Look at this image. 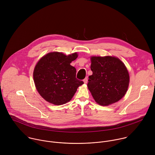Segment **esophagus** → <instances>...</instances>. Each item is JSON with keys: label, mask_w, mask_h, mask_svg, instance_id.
Masks as SVG:
<instances>
[{"label": "esophagus", "mask_w": 155, "mask_h": 155, "mask_svg": "<svg viewBox=\"0 0 155 155\" xmlns=\"http://www.w3.org/2000/svg\"><path fill=\"white\" fill-rule=\"evenodd\" d=\"M87 80H88V79H87V77H86V78L83 80L84 83H87Z\"/></svg>", "instance_id": "1"}]
</instances>
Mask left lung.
<instances>
[{
	"mask_svg": "<svg viewBox=\"0 0 155 155\" xmlns=\"http://www.w3.org/2000/svg\"><path fill=\"white\" fill-rule=\"evenodd\" d=\"M87 87L95 101L107 106L120 101L126 93L129 75L124 63L114 56H91Z\"/></svg>",
	"mask_w": 155,
	"mask_h": 155,
	"instance_id": "1",
	"label": "left lung"
}]
</instances>
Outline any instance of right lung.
Wrapping results in <instances>:
<instances>
[{
	"mask_svg": "<svg viewBox=\"0 0 155 155\" xmlns=\"http://www.w3.org/2000/svg\"><path fill=\"white\" fill-rule=\"evenodd\" d=\"M77 57V53L66 56L51 52L38 61L33 77L37 91L45 101L54 105L67 103L84 83L76 78V69L71 65Z\"/></svg>",
	"mask_w": 155,
	"mask_h": 155,
	"instance_id": "right-lung-1",
	"label": "right lung"
}]
</instances>
